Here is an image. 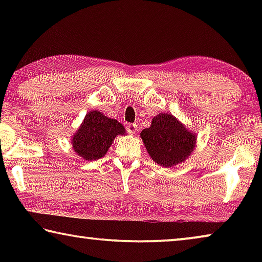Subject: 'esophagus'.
I'll list each match as a JSON object with an SVG mask.
<instances>
[{
    "label": "esophagus",
    "mask_w": 262,
    "mask_h": 262,
    "mask_svg": "<svg viewBox=\"0 0 262 262\" xmlns=\"http://www.w3.org/2000/svg\"><path fill=\"white\" fill-rule=\"evenodd\" d=\"M127 132L129 133L130 135L136 134V132H137V125H135V123H128V125H127Z\"/></svg>",
    "instance_id": "obj_1"
}]
</instances>
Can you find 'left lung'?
<instances>
[{"label":"left lung","mask_w":262,"mask_h":262,"mask_svg":"<svg viewBox=\"0 0 262 262\" xmlns=\"http://www.w3.org/2000/svg\"><path fill=\"white\" fill-rule=\"evenodd\" d=\"M141 139L155 163L172 167L187 161L196 147V133L190 132L171 113H159L141 132Z\"/></svg>","instance_id":"obj_1"}]
</instances>
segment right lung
I'll list each match as a JSON object with an SVG mask.
<instances>
[{"label": "right lung", "instance_id": "1", "mask_svg": "<svg viewBox=\"0 0 262 262\" xmlns=\"http://www.w3.org/2000/svg\"><path fill=\"white\" fill-rule=\"evenodd\" d=\"M118 135H126L125 127L117 119L92 110L72 136V147L77 156L85 161H96L105 156Z\"/></svg>", "mask_w": 262, "mask_h": 262}]
</instances>
